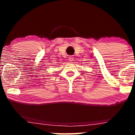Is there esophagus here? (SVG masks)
Segmentation results:
<instances>
[{"label": "esophagus", "instance_id": "esophagus-1", "mask_svg": "<svg viewBox=\"0 0 135 135\" xmlns=\"http://www.w3.org/2000/svg\"><path fill=\"white\" fill-rule=\"evenodd\" d=\"M69 61H73L74 58L73 56H69Z\"/></svg>", "mask_w": 135, "mask_h": 135}]
</instances>
